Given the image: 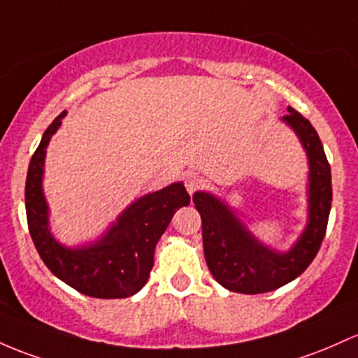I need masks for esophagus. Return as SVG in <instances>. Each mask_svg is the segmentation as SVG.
Instances as JSON below:
<instances>
[{"instance_id":"esophagus-1","label":"esophagus","mask_w":358,"mask_h":358,"mask_svg":"<svg viewBox=\"0 0 358 358\" xmlns=\"http://www.w3.org/2000/svg\"><path fill=\"white\" fill-rule=\"evenodd\" d=\"M202 185H203V178L199 175V173H188L185 176V187L188 194H195L199 188H202Z\"/></svg>"}]
</instances>
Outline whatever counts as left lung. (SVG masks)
<instances>
[{
	"mask_svg": "<svg viewBox=\"0 0 358 358\" xmlns=\"http://www.w3.org/2000/svg\"><path fill=\"white\" fill-rule=\"evenodd\" d=\"M297 132L309 156V224L289 253L260 245L222 202L197 192L194 203L202 217L203 253L210 273L222 287L241 294L270 292L304 272L321 248L331 209V170L311 122L289 107L284 117Z\"/></svg>",
	"mask_w": 358,
	"mask_h": 358,
	"instance_id": "obj_1",
	"label": "left lung"
}]
</instances>
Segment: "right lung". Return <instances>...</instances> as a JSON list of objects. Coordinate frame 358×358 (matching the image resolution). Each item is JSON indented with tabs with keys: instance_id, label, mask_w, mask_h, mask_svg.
I'll return each instance as SVG.
<instances>
[{
	"instance_id": "add662e5",
	"label": "right lung",
	"mask_w": 358,
	"mask_h": 358,
	"mask_svg": "<svg viewBox=\"0 0 358 358\" xmlns=\"http://www.w3.org/2000/svg\"><path fill=\"white\" fill-rule=\"evenodd\" d=\"M64 113L47 127L30 159L25 182L29 233L42 262L62 282L96 299H124L144 287L155 263L156 243L176 209L190 203V195L182 183H173L132 203L96 245L81 250L62 248L47 229V206L41 183L45 148Z\"/></svg>"
}]
</instances>
